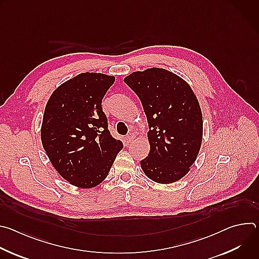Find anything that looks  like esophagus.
Instances as JSON below:
<instances>
[{
  "label": "esophagus",
  "mask_w": 259,
  "mask_h": 259,
  "mask_svg": "<svg viewBox=\"0 0 259 259\" xmlns=\"http://www.w3.org/2000/svg\"><path fill=\"white\" fill-rule=\"evenodd\" d=\"M135 133H129L128 135H127V140L129 141V142H132L134 139H135Z\"/></svg>",
  "instance_id": "34e87169"
}]
</instances>
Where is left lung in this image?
<instances>
[{
    "label": "left lung",
    "instance_id": "left-lung-1",
    "mask_svg": "<svg viewBox=\"0 0 259 259\" xmlns=\"http://www.w3.org/2000/svg\"><path fill=\"white\" fill-rule=\"evenodd\" d=\"M124 82L139 97L150 131L151 151L141 160L144 174L168 184L186 176L201 149L203 117L190 85L159 67L134 71Z\"/></svg>",
    "mask_w": 259,
    "mask_h": 259
}]
</instances>
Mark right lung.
Here are the masks:
<instances>
[{"label": "right lung", "instance_id": "obj_1", "mask_svg": "<svg viewBox=\"0 0 259 259\" xmlns=\"http://www.w3.org/2000/svg\"><path fill=\"white\" fill-rule=\"evenodd\" d=\"M115 80L99 72L80 73L55 89L46 104L43 147L55 170L75 187L98 186L123 149L110 135L101 107Z\"/></svg>", "mask_w": 259, "mask_h": 259}]
</instances>
